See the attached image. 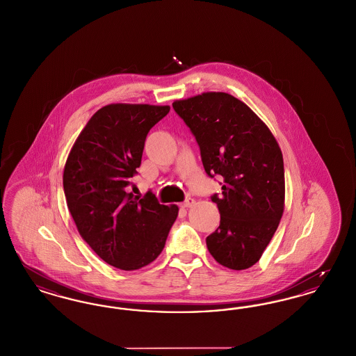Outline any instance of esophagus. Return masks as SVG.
<instances>
[{"label": "esophagus", "instance_id": "esophagus-1", "mask_svg": "<svg viewBox=\"0 0 356 356\" xmlns=\"http://www.w3.org/2000/svg\"><path fill=\"white\" fill-rule=\"evenodd\" d=\"M195 205V200L192 199V197H188V199L185 200L184 202L181 204V208H191V207H193Z\"/></svg>", "mask_w": 356, "mask_h": 356}]
</instances>
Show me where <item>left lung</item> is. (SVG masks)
Masks as SVG:
<instances>
[{
	"label": "left lung",
	"instance_id": "left-lung-1",
	"mask_svg": "<svg viewBox=\"0 0 356 356\" xmlns=\"http://www.w3.org/2000/svg\"><path fill=\"white\" fill-rule=\"evenodd\" d=\"M199 144L204 170L221 176L220 227L207 237L214 259L232 270L253 266L284 213V157L270 129L243 102L204 92L172 103Z\"/></svg>",
	"mask_w": 356,
	"mask_h": 356
}]
</instances>
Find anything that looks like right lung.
<instances>
[{"instance_id": "obj_1", "label": "right lung", "mask_w": 356, "mask_h": 356, "mask_svg": "<svg viewBox=\"0 0 356 356\" xmlns=\"http://www.w3.org/2000/svg\"><path fill=\"white\" fill-rule=\"evenodd\" d=\"M170 106L108 104L88 120L63 171V189L79 234L98 256L122 270L151 264L164 249L179 213L152 192L134 196L149 129Z\"/></svg>"}]
</instances>
